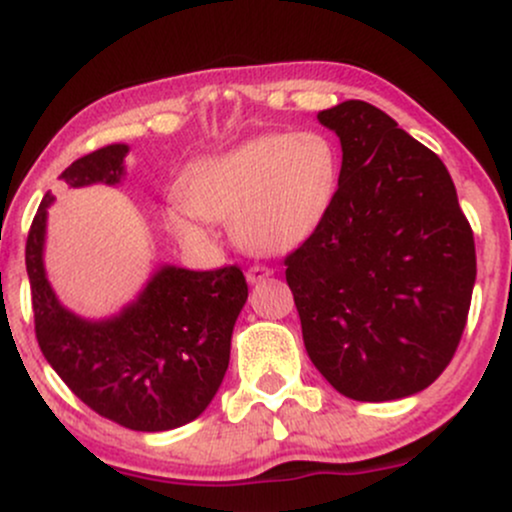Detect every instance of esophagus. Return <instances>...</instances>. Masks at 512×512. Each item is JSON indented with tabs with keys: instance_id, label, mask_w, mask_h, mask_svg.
<instances>
[{
	"instance_id": "1",
	"label": "esophagus",
	"mask_w": 512,
	"mask_h": 512,
	"mask_svg": "<svg viewBox=\"0 0 512 512\" xmlns=\"http://www.w3.org/2000/svg\"><path fill=\"white\" fill-rule=\"evenodd\" d=\"M274 274L272 267H264V264H255V267H250L245 276H248L250 284H262V281H267L269 276Z\"/></svg>"
}]
</instances>
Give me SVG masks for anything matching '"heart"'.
<instances>
[{
	"label": "heart",
	"instance_id": "1",
	"mask_svg": "<svg viewBox=\"0 0 512 512\" xmlns=\"http://www.w3.org/2000/svg\"><path fill=\"white\" fill-rule=\"evenodd\" d=\"M342 178L337 146L322 132H267L199 161L180 182L182 202L166 211L175 236L207 238L209 221H231L240 245L281 255L327 219Z\"/></svg>",
	"mask_w": 512,
	"mask_h": 512
}]
</instances>
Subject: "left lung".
Listing matches in <instances>:
<instances>
[{
	"instance_id": "1",
	"label": "left lung",
	"mask_w": 512,
	"mask_h": 512,
	"mask_svg": "<svg viewBox=\"0 0 512 512\" xmlns=\"http://www.w3.org/2000/svg\"><path fill=\"white\" fill-rule=\"evenodd\" d=\"M342 142L334 207L286 281L310 361L334 390L387 402L448 368L477 279L474 233L443 161L366 101L317 113Z\"/></svg>"
}]
</instances>
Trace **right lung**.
<instances>
[{
    "label": "right lung",
    "mask_w": 512,
    "mask_h": 512,
    "mask_svg": "<svg viewBox=\"0 0 512 512\" xmlns=\"http://www.w3.org/2000/svg\"><path fill=\"white\" fill-rule=\"evenodd\" d=\"M125 144L74 161L69 187L115 185L125 173ZM45 195L26 240L35 337L64 385L86 407L132 431H170L195 421L219 390L231 358V334L248 301L240 267L192 272L161 267L132 305L110 320L88 322L57 301L43 267Z\"/></svg>",
    "instance_id": "add662e5"
}]
</instances>
